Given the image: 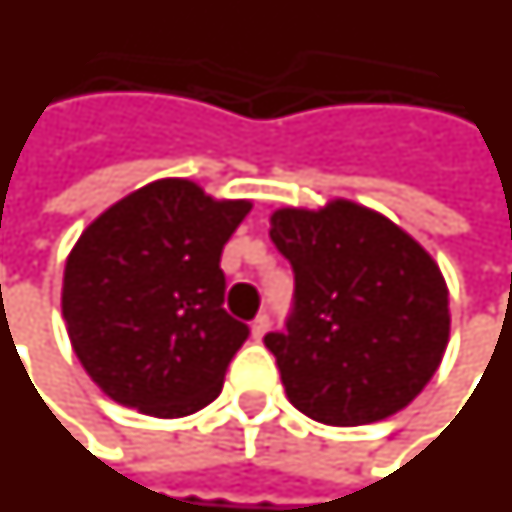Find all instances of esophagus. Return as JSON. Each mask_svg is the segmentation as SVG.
Here are the masks:
<instances>
[{
  "label": "esophagus",
  "instance_id": "1",
  "mask_svg": "<svg viewBox=\"0 0 512 512\" xmlns=\"http://www.w3.org/2000/svg\"><path fill=\"white\" fill-rule=\"evenodd\" d=\"M268 328H271V317H268V314H257L255 320H252V339L260 342L268 333Z\"/></svg>",
  "mask_w": 512,
  "mask_h": 512
}]
</instances>
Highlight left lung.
<instances>
[{
    "label": "left lung",
    "mask_w": 512,
    "mask_h": 512,
    "mask_svg": "<svg viewBox=\"0 0 512 512\" xmlns=\"http://www.w3.org/2000/svg\"><path fill=\"white\" fill-rule=\"evenodd\" d=\"M271 241L295 274L287 328L263 339L287 399L331 426L404 410L434 377L450 336L448 285L429 252L352 200L279 208Z\"/></svg>",
    "instance_id": "obj_1"
}]
</instances>
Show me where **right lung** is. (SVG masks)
<instances>
[{
    "instance_id": "obj_1",
    "label": "right lung",
    "mask_w": 512,
    "mask_h": 512,
    "mask_svg": "<svg viewBox=\"0 0 512 512\" xmlns=\"http://www.w3.org/2000/svg\"><path fill=\"white\" fill-rule=\"evenodd\" d=\"M249 208L160 179L83 230L64 266L62 314L102 393L151 418H184L217 399L249 336L222 309L219 257Z\"/></svg>"
}]
</instances>
